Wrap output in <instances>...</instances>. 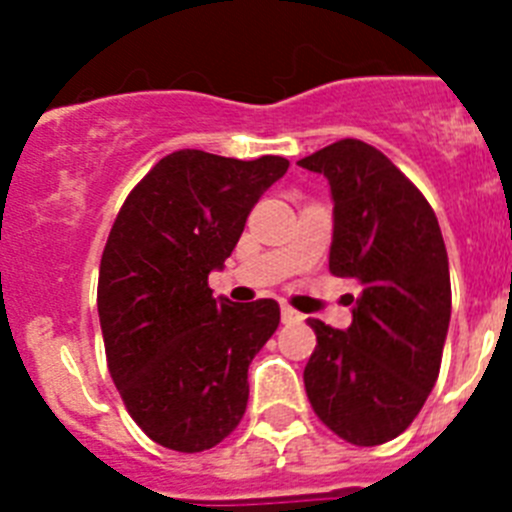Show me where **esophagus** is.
Wrapping results in <instances>:
<instances>
[{
    "mask_svg": "<svg viewBox=\"0 0 512 512\" xmlns=\"http://www.w3.org/2000/svg\"><path fill=\"white\" fill-rule=\"evenodd\" d=\"M302 315L297 310H292V307L284 305L282 307V323H300Z\"/></svg>",
    "mask_w": 512,
    "mask_h": 512,
    "instance_id": "esophagus-1",
    "label": "esophagus"
}]
</instances>
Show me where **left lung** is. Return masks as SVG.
<instances>
[{"instance_id": "8db88e82", "label": "left lung", "mask_w": 512, "mask_h": 512, "mask_svg": "<svg viewBox=\"0 0 512 512\" xmlns=\"http://www.w3.org/2000/svg\"><path fill=\"white\" fill-rule=\"evenodd\" d=\"M297 164L328 179L330 271L361 287L346 330L307 320L318 336L307 400L343 441L379 446L413 423L441 369L451 320L441 228L418 187L364 140H338Z\"/></svg>"}]
</instances>
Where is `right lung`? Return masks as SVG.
Instances as JSON below:
<instances>
[{
    "instance_id": "1",
    "label": "right lung",
    "mask_w": 512,
    "mask_h": 512,
    "mask_svg": "<svg viewBox=\"0 0 512 512\" xmlns=\"http://www.w3.org/2000/svg\"><path fill=\"white\" fill-rule=\"evenodd\" d=\"M289 161L174 151L117 212L99 264L97 310L112 382L130 418L166 449L197 454L241 423L248 366L279 305L212 297L251 207Z\"/></svg>"
}]
</instances>
